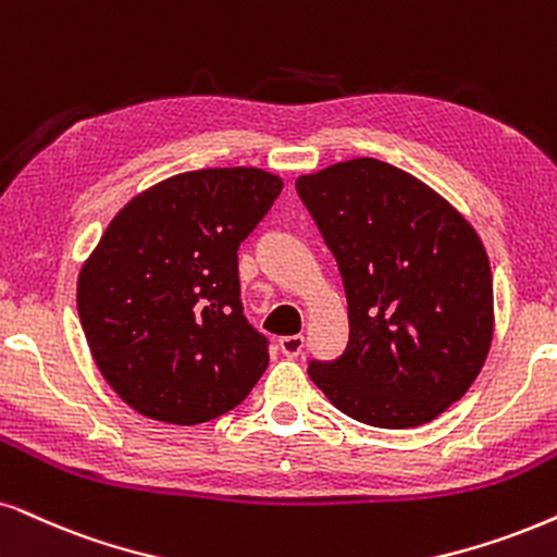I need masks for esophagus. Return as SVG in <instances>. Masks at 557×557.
I'll return each instance as SVG.
<instances>
[{"label": "esophagus", "instance_id": "34e87169", "mask_svg": "<svg viewBox=\"0 0 557 557\" xmlns=\"http://www.w3.org/2000/svg\"><path fill=\"white\" fill-rule=\"evenodd\" d=\"M302 347H306V339H302L300 334L283 336V339H280V351H283L285 357H298Z\"/></svg>", "mask_w": 557, "mask_h": 557}]
</instances>
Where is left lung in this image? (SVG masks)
<instances>
[{
  "label": "left lung",
  "mask_w": 557,
  "mask_h": 557,
  "mask_svg": "<svg viewBox=\"0 0 557 557\" xmlns=\"http://www.w3.org/2000/svg\"><path fill=\"white\" fill-rule=\"evenodd\" d=\"M339 264L349 342L308 375L347 417L408 429L466 396L494 336V280L473 226L424 182L351 159L295 182Z\"/></svg>",
  "instance_id": "1"
}]
</instances>
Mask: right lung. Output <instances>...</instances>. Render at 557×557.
<instances>
[{"mask_svg":"<svg viewBox=\"0 0 557 557\" xmlns=\"http://www.w3.org/2000/svg\"><path fill=\"white\" fill-rule=\"evenodd\" d=\"M283 180L255 166L197 169L133 197L76 283L102 377L131 408L193 426L236 408L270 364L244 315L238 244Z\"/></svg>","mask_w":557,"mask_h":557,"instance_id":"add662e5","label":"right lung"}]
</instances>
